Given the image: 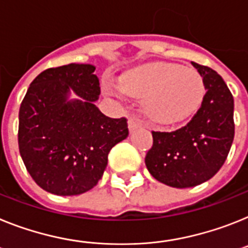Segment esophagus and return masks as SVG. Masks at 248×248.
<instances>
[{"instance_id":"obj_1","label":"esophagus","mask_w":248,"mask_h":248,"mask_svg":"<svg viewBox=\"0 0 248 248\" xmlns=\"http://www.w3.org/2000/svg\"><path fill=\"white\" fill-rule=\"evenodd\" d=\"M128 125H129V130H130V132H133V130H135V129L140 125V122H139L138 119H135V118H129Z\"/></svg>"}]
</instances>
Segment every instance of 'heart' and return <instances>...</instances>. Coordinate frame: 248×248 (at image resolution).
Instances as JSON below:
<instances>
[{"label": "heart", "mask_w": 248, "mask_h": 248, "mask_svg": "<svg viewBox=\"0 0 248 248\" xmlns=\"http://www.w3.org/2000/svg\"><path fill=\"white\" fill-rule=\"evenodd\" d=\"M120 88L107 85L109 94L144 96L145 109L152 118L173 122L187 116L198 107L204 94L203 80L192 67L175 63H155L138 67L122 76Z\"/></svg>", "instance_id": "heart-1"}]
</instances>
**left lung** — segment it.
<instances>
[{
  "label": "left lung",
  "instance_id": "1",
  "mask_svg": "<svg viewBox=\"0 0 248 248\" xmlns=\"http://www.w3.org/2000/svg\"><path fill=\"white\" fill-rule=\"evenodd\" d=\"M203 78L206 94L200 109L185 126L173 132H152L153 145L145 166L156 181L188 188L208 181L223 166L234 137L233 96L208 66L192 62Z\"/></svg>",
  "mask_w": 248,
  "mask_h": 248
}]
</instances>
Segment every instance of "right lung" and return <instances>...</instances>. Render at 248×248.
I'll use <instances>...</instances> for the list:
<instances>
[{
	"instance_id": "add662e5",
	"label": "right lung",
	"mask_w": 248,
	"mask_h": 248,
	"mask_svg": "<svg viewBox=\"0 0 248 248\" xmlns=\"http://www.w3.org/2000/svg\"><path fill=\"white\" fill-rule=\"evenodd\" d=\"M90 63L51 67L35 78L18 113V148L36 185L58 196L98 185L110 149L128 137L125 118L104 115L94 101L100 84ZM73 90L80 99L68 100Z\"/></svg>"
}]
</instances>
